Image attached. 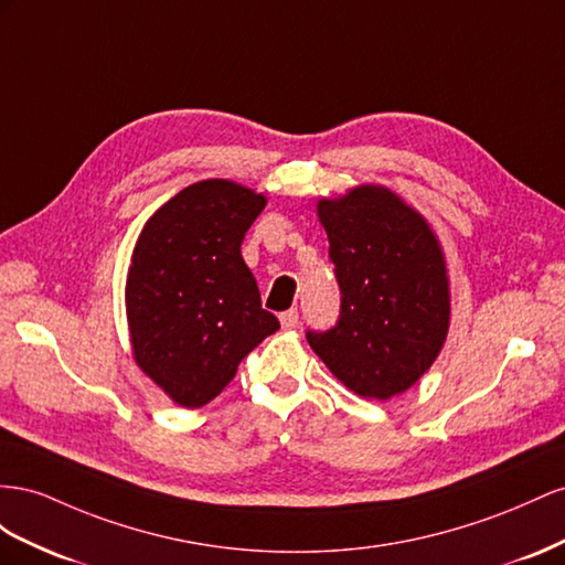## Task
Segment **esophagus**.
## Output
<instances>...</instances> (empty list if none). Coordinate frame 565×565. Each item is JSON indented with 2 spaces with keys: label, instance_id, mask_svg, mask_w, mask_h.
I'll return each instance as SVG.
<instances>
[{
  "label": "esophagus",
  "instance_id": "34e87169",
  "mask_svg": "<svg viewBox=\"0 0 565 565\" xmlns=\"http://www.w3.org/2000/svg\"><path fill=\"white\" fill-rule=\"evenodd\" d=\"M279 321H281L284 329H296V327H298V310L281 312V315H279Z\"/></svg>",
  "mask_w": 565,
  "mask_h": 565
}]
</instances>
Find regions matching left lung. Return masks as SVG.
<instances>
[{
  "instance_id": "obj_1",
  "label": "left lung",
  "mask_w": 565,
  "mask_h": 565,
  "mask_svg": "<svg viewBox=\"0 0 565 565\" xmlns=\"http://www.w3.org/2000/svg\"><path fill=\"white\" fill-rule=\"evenodd\" d=\"M317 215L341 286V317L308 343L345 388L366 399L409 391L449 331V277L428 220L381 184L319 199Z\"/></svg>"
}]
</instances>
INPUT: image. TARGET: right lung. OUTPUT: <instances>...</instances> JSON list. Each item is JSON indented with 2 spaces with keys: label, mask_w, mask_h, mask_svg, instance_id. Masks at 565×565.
<instances>
[{
  "label": "right lung",
  "mask_w": 565,
  "mask_h": 565,
  "mask_svg": "<svg viewBox=\"0 0 565 565\" xmlns=\"http://www.w3.org/2000/svg\"><path fill=\"white\" fill-rule=\"evenodd\" d=\"M265 205L244 184L203 180L160 205L137 238L125 284L132 358L174 405H207L279 329L241 257Z\"/></svg>",
  "instance_id": "right-lung-1"
}]
</instances>
